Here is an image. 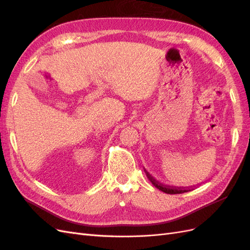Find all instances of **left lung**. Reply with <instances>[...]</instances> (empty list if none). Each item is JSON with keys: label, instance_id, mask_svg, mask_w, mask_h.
<instances>
[{"label": "left lung", "instance_id": "8db88e82", "mask_svg": "<svg viewBox=\"0 0 250 250\" xmlns=\"http://www.w3.org/2000/svg\"><path fill=\"white\" fill-rule=\"evenodd\" d=\"M144 171H145L147 177L149 178V180L152 183V185L157 188L158 190H161L162 192L164 193H167V194H183V193H186V192H188V191H192L194 190V187H172V186H166V185H163L161 183H158V181L156 179H154V177H152L149 174V172H147L145 169H144Z\"/></svg>", "mask_w": 250, "mask_h": 250}]
</instances>
